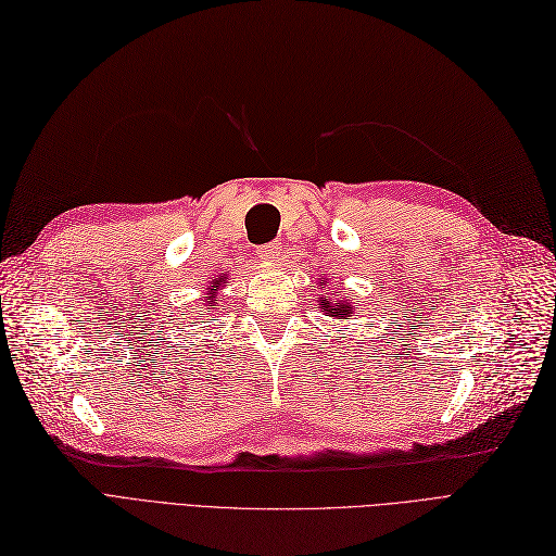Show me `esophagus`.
<instances>
[{
	"label": "esophagus",
	"mask_w": 556,
	"mask_h": 556,
	"mask_svg": "<svg viewBox=\"0 0 556 556\" xmlns=\"http://www.w3.org/2000/svg\"><path fill=\"white\" fill-rule=\"evenodd\" d=\"M280 253H282V245L278 243V241H271V243H264V245H260L257 248V255H260V260H264V262H278V257H280Z\"/></svg>",
	"instance_id": "esophagus-1"
}]
</instances>
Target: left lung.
<instances>
[{
  "mask_svg": "<svg viewBox=\"0 0 556 556\" xmlns=\"http://www.w3.org/2000/svg\"><path fill=\"white\" fill-rule=\"evenodd\" d=\"M319 305H321V313H327L333 319H350L354 313V305L350 301H331L327 296H319Z\"/></svg>",
  "mask_w": 556,
  "mask_h": 556,
  "instance_id": "obj_1",
  "label": "left lung"
}]
</instances>
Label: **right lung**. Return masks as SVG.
Returning <instances> with one entry per match:
<instances>
[{
  "label": "right lung",
  "instance_id": "1",
  "mask_svg": "<svg viewBox=\"0 0 556 556\" xmlns=\"http://www.w3.org/2000/svg\"><path fill=\"white\" fill-rule=\"evenodd\" d=\"M223 282H225V276L216 278V280L212 282V287H208V296H204V299H206V305H212V308H208L206 313H212V311H214V305L218 303V292H220V287H223Z\"/></svg>",
  "mask_w": 556,
  "mask_h": 556
}]
</instances>
